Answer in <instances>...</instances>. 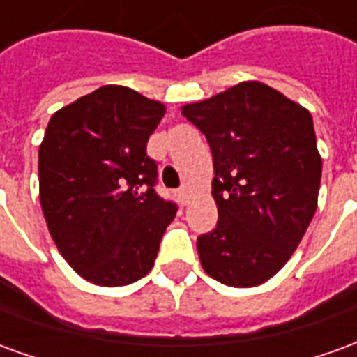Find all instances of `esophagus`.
<instances>
[{
	"mask_svg": "<svg viewBox=\"0 0 357 357\" xmlns=\"http://www.w3.org/2000/svg\"><path fill=\"white\" fill-rule=\"evenodd\" d=\"M178 196H181V199H183V204H188V196H190V192H188V188H181V190H178Z\"/></svg>",
	"mask_w": 357,
	"mask_h": 357,
	"instance_id": "obj_1",
	"label": "esophagus"
}]
</instances>
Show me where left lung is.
Segmentation results:
<instances>
[{
    "label": "left lung",
    "instance_id": "1",
    "mask_svg": "<svg viewBox=\"0 0 357 357\" xmlns=\"http://www.w3.org/2000/svg\"><path fill=\"white\" fill-rule=\"evenodd\" d=\"M183 115L213 155L219 221L198 238L204 271L257 287L290 259L317 209L321 155L310 111L261 82H240Z\"/></svg>",
    "mask_w": 357,
    "mask_h": 357
}]
</instances>
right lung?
I'll use <instances>...</instances> for the list:
<instances>
[{
  "mask_svg": "<svg viewBox=\"0 0 357 357\" xmlns=\"http://www.w3.org/2000/svg\"><path fill=\"white\" fill-rule=\"evenodd\" d=\"M165 105L102 86L53 113L38 151L40 204L53 242L88 282L125 287L148 275L176 215L155 192L146 153Z\"/></svg>",
  "mask_w": 357,
  "mask_h": 357,
  "instance_id": "right-lung-1",
  "label": "right lung"
}]
</instances>
